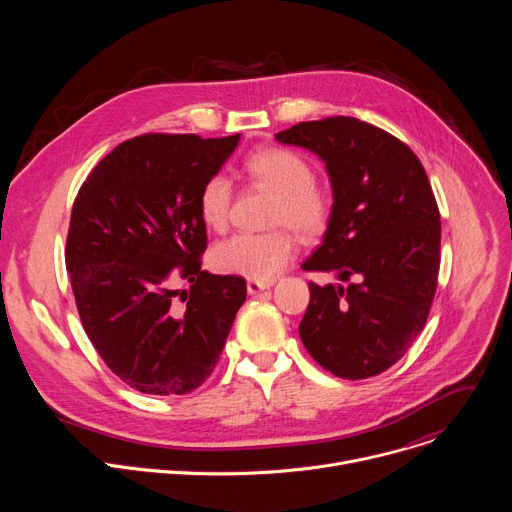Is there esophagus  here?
<instances>
[{
  "label": "esophagus",
  "instance_id": "esophagus-1",
  "mask_svg": "<svg viewBox=\"0 0 512 512\" xmlns=\"http://www.w3.org/2000/svg\"><path fill=\"white\" fill-rule=\"evenodd\" d=\"M271 285H273V281H255V279H251L247 283V291H249L251 296H255V294H259V291H263V289H267Z\"/></svg>",
  "mask_w": 512,
  "mask_h": 512
}]
</instances>
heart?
I'll use <instances>...</instances> for the list:
<instances>
[{"instance_id":"obj_1","label":"heart","mask_w":512,"mask_h":512,"mask_svg":"<svg viewBox=\"0 0 512 512\" xmlns=\"http://www.w3.org/2000/svg\"><path fill=\"white\" fill-rule=\"evenodd\" d=\"M245 172L275 194L269 208L271 227H289L304 239L324 235L332 221L334 200L314 182L316 174L306 158L285 148H265L245 160ZM231 204V178L223 172L208 176L198 192L202 223L212 231H223L229 225ZM296 249V239L287 229L259 235L237 233L210 249L208 263L218 273L269 281L296 257Z\"/></svg>"}]
</instances>
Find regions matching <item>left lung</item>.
Instances as JSON below:
<instances>
[{
    "mask_svg": "<svg viewBox=\"0 0 512 512\" xmlns=\"http://www.w3.org/2000/svg\"><path fill=\"white\" fill-rule=\"evenodd\" d=\"M275 139L318 154L332 182V221L302 269L348 281H310L302 342L340 379L381 375L423 330L435 296L442 223L427 174L409 145L356 117L304 121Z\"/></svg>",
    "mask_w": 512,
    "mask_h": 512,
    "instance_id": "obj_1",
    "label": "left lung"
}]
</instances>
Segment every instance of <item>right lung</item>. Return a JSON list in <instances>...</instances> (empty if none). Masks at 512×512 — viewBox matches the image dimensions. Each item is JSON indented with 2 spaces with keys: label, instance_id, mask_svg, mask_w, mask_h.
<instances>
[{
  "label": "right lung",
  "instance_id": "add662e5",
  "mask_svg": "<svg viewBox=\"0 0 512 512\" xmlns=\"http://www.w3.org/2000/svg\"><path fill=\"white\" fill-rule=\"evenodd\" d=\"M239 133H145L119 143L72 204L66 269L83 328L107 367L145 395H186L216 367L247 283L202 269L204 180ZM188 280L191 289L175 283Z\"/></svg>",
  "mask_w": 512,
  "mask_h": 512
}]
</instances>
